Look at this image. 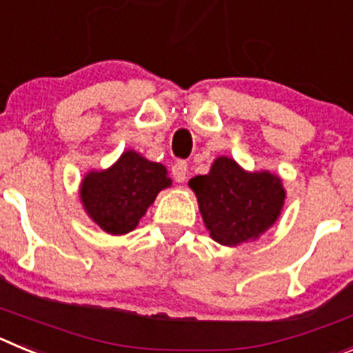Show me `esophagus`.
<instances>
[{
    "instance_id": "1",
    "label": "esophagus",
    "mask_w": 353,
    "mask_h": 353,
    "mask_svg": "<svg viewBox=\"0 0 353 353\" xmlns=\"http://www.w3.org/2000/svg\"><path fill=\"white\" fill-rule=\"evenodd\" d=\"M171 174L176 182H185L187 179V162L185 161H176L171 168Z\"/></svg>"
}]
</instances>
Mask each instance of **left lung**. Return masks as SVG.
I'll use <instances>...</instances> for the list:
<instances>
[{
  "instance_id": "obj_1",
  "label": "left lung",
  "mask_w": 353,
  "mask_h": 353,
  "mask_svg": "<svg viewBox=\"0 0 353 353\" xmlns=\"http://www.w3.org/2000/svg\"><path fill=\"white\" fill-rule=\"evenodd\" d=\"M210 236L223 245L256 239L281 214L285 189L276 174L245 173L233 159L219 157L208 174L189 180Z\"/></svg>"
}]
</instances>
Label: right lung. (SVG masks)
<instances>
[{
    "mask_svg": "<svg viewBox=\"0 0 353 353\" xmlns=\"http://www.w3.org/2000/svg\"><path fill=\"white\" fill-rule=\"evenodd\" d=\"M170 185L166 168L129 150L109 170L86 174L81 201L104 232L123 235L138 226L159 191Z\"/></svg>",
    "mask_w": 353,
    "mask_h": 353,
    "instance_id": "add662e5",
    "label": "right lung"
}]
</instances>
